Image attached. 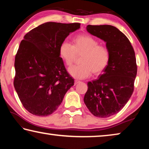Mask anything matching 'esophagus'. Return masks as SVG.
I'll return each instance as SVG.
<instances>
[{
  "instance_id": "obj_1",
  "label": "esophagus",
  "mask_w": 149,
  "mask_h": 149,
  "mask_svg": "<svg viewBox=\"0 0 149 149\" xmlns=\"http://www.w3.org/2000/svg\"><path fill=\"white\" fill-rule=\"evenodd\" d=\"M79 83H80V81H79V80L75 79V80L74 81V84H75V85H76V84H79Z\"/></svg>"
}]
</instances>
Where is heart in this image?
Segmentation results:
<instances>
[{
    "label": "heart",
    "mask_w": 149,
    "mask_h": 149,
    "mask_svg": "<svg viewBox=\"0 0 149 149\" xmlns=\"http://www.w3.org/2000/svg\"><path fill=\"white\" fill-rule=\"evenodd\" d=\"M82 54L79 58L80 64L68 68L71 76L77 79H84L93 72L98 75L107 68L110 60L109 50L89 35H77L72 41V45L63 41L59 47V55L66 65L74 62L75 54Z\"/></svg>",
    "instance_id": "obj_1"
}]
</instances>
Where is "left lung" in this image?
<instances>
[{
    "label": "left lung",
    "instance_id": "8db88e82",
    "mask_svg": "<svg viewBox=\"0 0 149 149\" xmlns=\"http://www.w3.org/2000/svg\"><path fill=\"white\" fill-rule=\"evenodd\" d=\"M87 31L106 42L110 60L99 78L87 83L84 102L95 116L107 118L120 112L134 89L137 67L127 37L114 26L88 25Z\"/></svg>",
    "mask_w": 149,
    "mask_h": 149
}]
</instances>
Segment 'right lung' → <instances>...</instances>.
I'll return each instance as SVG.
<instances>
[{
  "mask_svg": "<svg viewBox=\"0 0 149 149\" xmlns=\"http://www.w3.org/2000/svg\"><path fill=\"white\" fill-rule=\"evenodd\" d=\"M79 28V23L47 22L31 29L20 42L15 57L14 86L31 114H52L74 85L60 57L59 47L70 33Z\"/></svg>",
  "mask_w": 149,
  "mask_h": 149,
  "instance_id": "add662e5",
  "label": "right lung"
}]
</instances>
